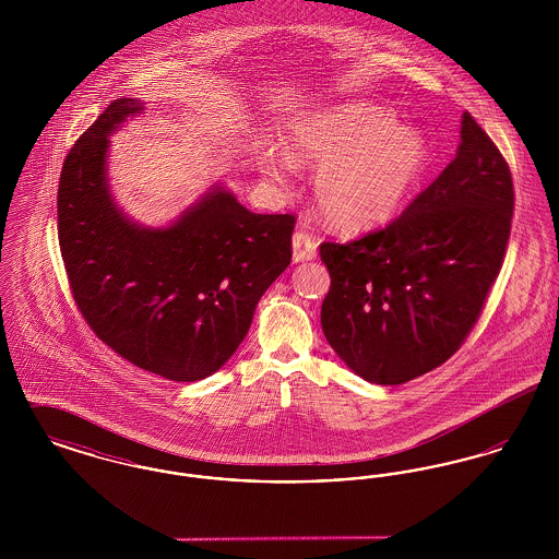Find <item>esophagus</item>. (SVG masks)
Here are the masks:
<instances>
[{
	"label": "esophagus",
	"instance_id": "1",
	"mask_svg": "<svg viewBox=\"0 0 559 559\" xmlns=\"http://www.w3.org/2000/svg\"><path fill=\"white\" fill-rule=\"evenodd\" d=\"M317 247L319 242L304 233V230H295L293 235V262H308V260H314L317 258Z\"/></svg>",
	"mask_w": 559,
	"mask_h": 559
}]
</instances>
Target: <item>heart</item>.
<instances>
[{
  "mask_svg": "<svg viewBox=\"0 0 559 559\" xmlns=\"http://www.w3.org/2000/svg\"><path fill=\"white\" fill-rule=\"evenodd\" d=\"M289 155L320 165L314 194L324 219L344 233H369L392 222L426 174L424 133L400 126L371 103L320 110L293 128ZM285 180L287 165H270Z\"/></svg>",
  "mask_w": 559,
  "mask_h": 559,
  "instance_id": "1",
  "label": "heart"
}]
</instances>
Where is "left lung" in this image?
<instances>
[{
    "label": "left lung",
    "instance_id": "8db88e82",
    "mask_svg": "<svg viewBox=\"0 0 559 559\" xmlns=\"http://www.w3.org/2000/svg\"><path fill=\"white\" fill-rule=\"evenodd\" d=\"M511 217L506 157L463 112L456 157L396 219L344 245H320L331 274L320 310L326 342L377 385L444 365L501 272Z\"/></svg>",
    "mask_w": 559,
    "mask_h": 559
}]
</instances>
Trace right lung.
I'll return each instance as SVG.
<instances>
[{
	"mask_svg": "<svg viewBox=\"0 0 559 559\" xmlns=\"http://www.w3.org/2000/svg\"><path fill=\"white\" fill-rule=\"evenodd\" d=\"M142 110L117 98L69 151L58 242L87 326L121 358L171 381L210 377L237 352L292 262L293 213L249 212L213 188L169 228H140L108 194V133Z\"/></svg>",
	"mask_w": 559,
	"mask_h": 559,
	"instance_id": "obj_1",
	"label": "right lung"
}]
</instances>
